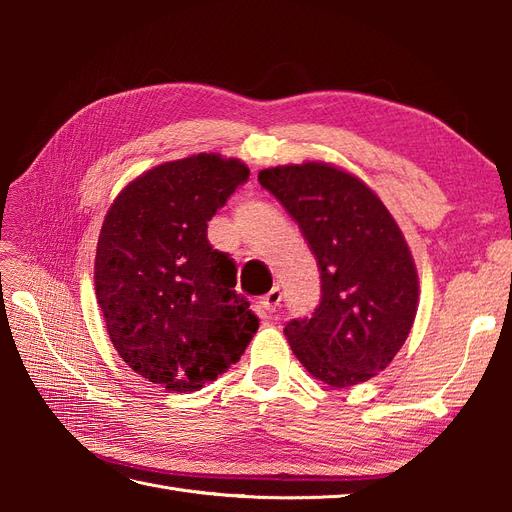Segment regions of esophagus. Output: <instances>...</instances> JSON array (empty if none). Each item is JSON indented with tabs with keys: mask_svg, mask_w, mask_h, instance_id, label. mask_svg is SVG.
Returning <instances> with one entry per match:
<instances>
[{
	"mask_svg": "<svg viewBox=\"0 0 512 512\" xmlns=\"http://www.w3.org/2000/svg\"><path fill=\"white\" fill-rule=\"evenodd\" d=\"M280 301H282V294H280V288H273L269 294H265V297L260 299V307H262V314L265 316H271L277 307H280Z\"/></svg>",
	"mask_w": 512,
	"mask_h": 512,
	"instance_id": "obj_1",
	"label": "esophagus"
}]
</instances>
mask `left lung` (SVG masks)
Masks as SVG:
<instances>
[{"label":"left lung","mask_w":512,"mask_h":512,"mask_svg":"<svg viewBox=\"0 0 512 512\" xmlns=\"http://www.w3.org/2000/svg\"><path fill=\"white\" fill-rule=\"evenodd\" d=\"M258 181L299 222L320 267L316 312L284 329L294 356L333 389L378 376L406 344L421 294L404 232L363 179L331 162L269 166Z\"/></svg>","instance_id":"left-lung-1"}]
</instances>
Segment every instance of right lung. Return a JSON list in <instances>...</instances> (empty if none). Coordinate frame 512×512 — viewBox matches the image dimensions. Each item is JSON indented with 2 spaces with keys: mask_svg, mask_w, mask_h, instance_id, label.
<instances>
[{
  "mask_svg": "<svg viewBox=\"0 0 512 512\" xmlns=\"http://www.w3.org/2000/svg\"><path fill=\"white\" fill-rule=\"evenodd\" d=\"M247 177L239 158L194 153L134 177L104 215L94 282L108 337L166 391L224 374L258 329L235 292V260L207 239V222Z\"/></svg>",
  "mask_w": 512,
  "mask_h": 512,
  "instance_id": "add662e5",
  "label": "right lung"
}]
</instances>
